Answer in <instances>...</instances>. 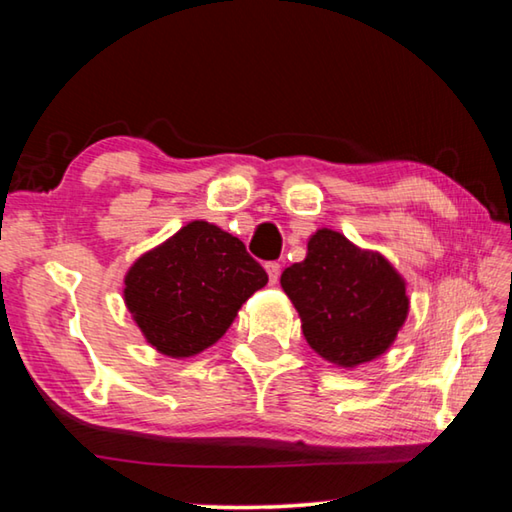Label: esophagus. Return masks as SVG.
<instances>
[{
    "instance_id": "34e87169",
    "label": "esophagus",
    "mask_w": 512,
    "mask_h": 512,
    "mask_svg": "<svg viewBox=\"0 0 512 512\" xmlns=\"http://www.w3.org/2000/svg\"><path fill=\"white\" fill-rule=\"evenodd\" d=\"M266 271H268V280H271V284H275L277 280H280L282 266H280V262H268L266 264Z\"/></svg>"
}]
</instances>
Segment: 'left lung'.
I'll return each mask as SVG.
<instances>
[{"mask_svg": "<svg viewBox=\"0 0 512 512\" xmlns=\"http://www.w3.org/2000/svg\"><path fill=\"white\" fill-rule=\"evenodd\" d=\"M280 282L307 343L343 368L384 354L409 314L395 268L327 228L309 239L305 262L284 268Z\"/></svg>", "mask_w": 512, "mask_h": 512, "instance_id": "1", "label": "left lung"}]
</instances>
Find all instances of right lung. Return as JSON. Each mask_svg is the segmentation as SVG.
I'll return each mask as SVG.
<instances>
[{"mask_svg":"<svg viewBox=\"0 0 512 512\" xmlns=\"http://www.w3.org/2000/svg\"><path fill=\"white\" fill-rule=\"evenodd\" d=\"M268 275L244 241L207 221H192L126 275L124 298L155 350L192 357L210 348Z\"/></svg>","mask_w":512,"mask_h":512,"instance_id":"add662e5","label":"right lung"}]
</instances>
